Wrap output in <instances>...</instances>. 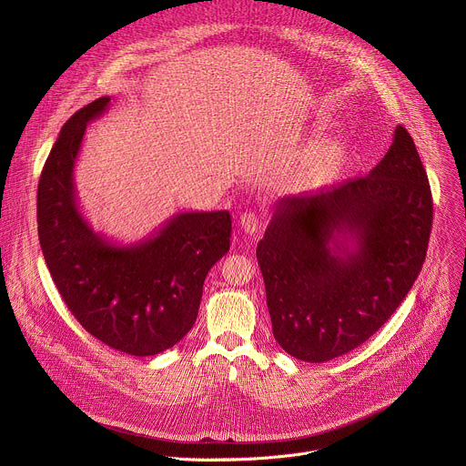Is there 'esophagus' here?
<instances>
[{
	"label": "esophagus",
	"mask_w": 466,
	"mask_h": 466,
	"mask_svg": "<svg viewBox=\"0 0 466 466\" xmlns=\"http://www.w3.org/2000/svg\"><path fill=\"white\" fill-rule=\"evenodd\" d=\"M239 227L243 232L247 234H256L261 227V219L258 214L254 212H245L241 218H239Z\"/></svg>",
	"instance_id": "obj_1"
}]
</instances>
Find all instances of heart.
<instances>
[{"instance_id":"heart-1","label":"heart","mask_w":466,"mask_h":466,"mask_svg":"<svg viewBox=\"0 0 466 466\" xmlns=\"http://www.w3.org/2000/svg\"><path fill=\"white\" fill-rule=\"evenodd\" d=\"M347 146L331 138L313 146L297 164L293 178L302 187H320L334 182L347 166Z\"/></svg>"}]
</instances>
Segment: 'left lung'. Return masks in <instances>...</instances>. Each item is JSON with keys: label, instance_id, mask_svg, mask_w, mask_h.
<instances>
[{"label": "left lung", "instance_id": "1", "mask_svg": "<svg viewBox=\"0 0 466 466\" xmlns=\"http://www.w3.org/2000/svg\"><path fill=\"white\" fill-rule=\"evenodd\" d=\"M431 221L428 175L400 125L367 177L280 198L256 248L279 345L309 363L363 345L413 288Z\"/></svg>", "mask_w": 466, "mask_h": 466}]
</instances>
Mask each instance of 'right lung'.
<instances>
[{
  "mask_svg": "<svg viewBox=\"0 0 466 466\" xmlns=\"http://www.w3.org/2000/svg\"><path fill=\"white\" fill-rule=\"evenodd\" d=\"M108 105V96L99 97L62 127L38 182V238L60 297L85 329L144 358L171 349L195 324L205 279L230 248L232 219L227 210L180 212L132 245L94 232L79 210L74 169L86 125Z\"/></svg>",
  "mask_w": 466,
  "mask_h": 466,
  "instance_id": "right-lung-1",
  "label": "right lung"
}]
</instances>
